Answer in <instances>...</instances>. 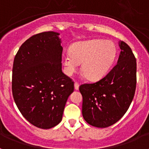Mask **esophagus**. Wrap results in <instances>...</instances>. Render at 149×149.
Here are the masks:
<instances>
[{
	"label": "esophagus",
	"instance_id": "1",
	"mask_svg": "<svg viewBox=\"0 0 149 149\" xmlns=\"http://www.w3.org/2000/svg\"><path fill=\"white\" fill-rule=\"evenodd\" d=\"M74 89H75L76 90H77V89H79V84L77 82L74 83Z\"/></svg>",
	"mask_w": 149,
	"mask_h": 149
}]
</instances>
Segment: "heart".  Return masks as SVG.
Listing matches in <instances>:
<instances>
[{
    "mask_svg": "<svg viewBox=\"0 0 149 149\" xmlns=\"http://www.w3.org/2000/svg\"><path fill=\"white\" fill-rule=\"evenodd\" d=\"M117 49L112 41L92 39L74 44L71 53L62 56L67 75L75 73L82 63V72L91 81L99 80L108 73L116 57Z\"/></svg>",
    "mask_w": 149,
    "mask_h": 149,
    "instance_id": "1",
    "label": "heart"
}]
</instances>
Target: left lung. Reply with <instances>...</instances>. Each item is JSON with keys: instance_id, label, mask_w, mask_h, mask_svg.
<instances>
[{"instance_id": "obj_1", "label": "left lung", "mask_w": 149, "mask_h": 149, "mask_svg": "<svg viewBox=\"0 0 149 149\" xmlns=\"http://www.w3.org/2000/svg\"><path fill=\"white\" fill-rule=\"evenodd\" d=\"M117 64L105 77L79 87L83 96L82 114L90 125L107 127L125 115L134 98L136 85V60L131 48L119 42Z\"/></svg>"}]
</instances>
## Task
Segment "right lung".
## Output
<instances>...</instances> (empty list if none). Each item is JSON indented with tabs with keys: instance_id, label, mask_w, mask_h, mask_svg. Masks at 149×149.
<instances>
[{
	"instance_id": "obj_1",
	"label": "right lung",
	"mask_w": 149,
	"mask_h": 149,
	"mask_svg": "<svg viewBox=\"0 0 149 149\" xmlns=\"http://www.w3.org/2000/svg\"><path fill=\"white\" fill-rule=\"evenodd\" d=\"M53 31L36 34L21 45L14 59V101L33 125L49 129L62 120L74 82L62 72L61 39Z\"/></svg>"
}]
</instances>
